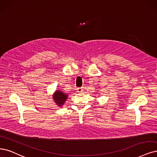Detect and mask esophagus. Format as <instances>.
Returning <instances> with one entry per match:
<instances>
[{"label":"esophagus","instance_id":"obj_1","mask_svg":"<svg viewBox=\"0 0 157 157\" xmlns=\"http://www.w3.org/2000/svg\"><path fill=\"white\" fill-rule=\"evenodd\" d=\"M83 88H77V89H76V91L78 92H83Z\"/></svg>","mask_w":157,"mask_h":157}]
</instances>
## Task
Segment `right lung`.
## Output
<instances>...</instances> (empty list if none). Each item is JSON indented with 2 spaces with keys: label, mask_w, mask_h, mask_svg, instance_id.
Segmentation results:
<instances>
[{
  "label": "right lung",
  "mask_w": 157,
  "mask_h": 157,
  "mask_svg": "<svg viewBox=\"0 0 157 157\" xmlns=\"http://www.w3.org/2000/svg\"><path fill=\"white\" fill-rule=\"evenodd\" d=\"M68 96V94H65V92H63L59 90H57L54 92L53 96H52V97H53L52 98H53L54 101L56 105L59 107H61L63 106L65 102L67 101Z\"/></svg>",
  "instance_id": "right-lung-1"
}]
</instances>
